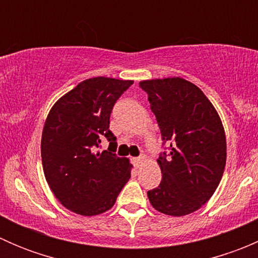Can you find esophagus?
<instances>
[{
  "instance_id": "obj_1",
  "label": "esophagus",
  "mask_w": 258,
  "mask_h": 258,
  "mask_svg": "<svg viewBox=\"0 0 258 258\" xmlns=\"http://www.w3.org/2000/svg\"><path fill=\"white\" fill-rule=\"evenodd\" d=\"M144 161H145V156H140V157H135V158H134V165L136 166L137 168H139L140 166H141L142 163H144Z\"/></svg>"
}]
</instances>
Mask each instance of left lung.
Instances as JSON below:
<instances>
[{
	"mask_svg": "<svg viewBox=\"0 0 258 258\" xmlns=\"http://www.w3.org/2000/svg\"><path fill=\"white\" fill-rule=\"evenodd\" d=\"M140 87L148 95L163 145H168L157 160L162 179L147 192L148 200L165 215H188L209 201L222 178V122L205 93L181 77L141 81Z\"/></svg>",
	"mask_w": 258,
	"mask_h": 258,
	"instance_id": "left-lung-1",
	"label": "left lung"
}]
</instances>
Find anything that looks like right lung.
Masks as SVG:
<instances>
[{"label": "right lung", "instance_id": "right-lung-1", "mask_svg": "<svg viewBox=\"0 0 258 258\" xmlns=\"http://www.w3.org/2000/svg\"><path fill=\"white\" fill-rule=\"evenodd\" d=\"M132 83L110 77L82 81L54 103L46 118L41 140L43 172L56 199L72 212H106L131 177L127 158L96 150L103 139L116 147L110 116Z\"/></svg>", "mask_w": 258, "mask_h": 258}]
</instances>
